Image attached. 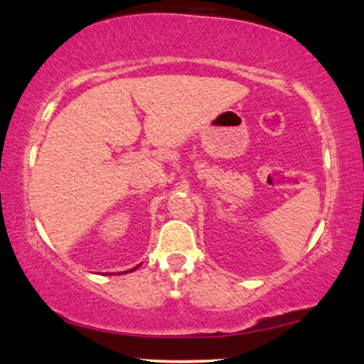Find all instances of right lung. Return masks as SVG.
<instances>
[{"instance_id":"add662e5","label":"right lung","mask_w":364,"mask_h":364,"mask_svg":"<svg viewBox=\"0 0 364 364\" xmlns=\"http://www.w3.org/2000/svg\"><path fill=\"white\" fill-rule=\"evenodd\" d=\"M133 270H136V267H135V269H132V272H133Z\"/></svg>"}]
</instances>
